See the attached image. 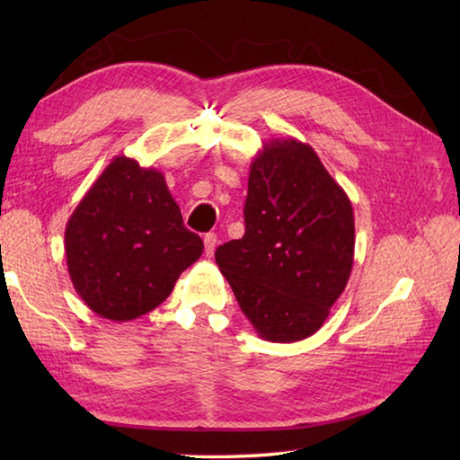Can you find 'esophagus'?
Returning a JSON list of instances; mask_svg holds the SVG:
<instances>
[{"instance_id": "1", "label": "esophagus", "mask_w": 460, "mask_h": 460, "mask_svg": "<svg viewBox=\"0 0 460 460\" xmlns=\"http://www.w3.org/2000/svg\"><path fill=\"white\" fill-rule=\"evenodd\" d=\"M203 245H205V255L213 257L215 247H217V235H215V233H208V235L203 237Z\"/></svg>"}]
</instances>
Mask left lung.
Masks as SVG:
<instances>
[{"label": "left lung", "mask_w": 460, "mask_h": 460, "mask_svg": "<svg viewBox=\"0 0 460 460\" xmlns=\"http://www.w3.org/2000/svg\"><path fill=\"white\" fill-rule=\"evenodd\" d=\"M354 209L312 146L272 138L251 162L245 235L215 251L262 340L290 344L324 324L354 265Z\"/></svg>", "instance_id": "8db88e82"}]
</instances>
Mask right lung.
<instances>
[{"mask_svg": "<svg viewBox=\"0 0 460 460\" xmlns=\"http://www.w3.org/2000/svg\"><path fill=\"white\" fill-rule=\"evenodd\" d=\"M201 252L203 241L183 227L164 173L126 155L106 165L65 229L76 295L112 322L160 306Z\"/></svg>", "mask_w": 460, "mask_h": 460, "instance_id": "add662e5", "label": "right lung"}]
</instances>
